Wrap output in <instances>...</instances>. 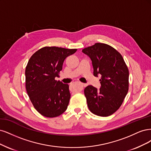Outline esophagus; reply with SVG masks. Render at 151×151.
<instances>
[{"mask_svg": "<svg viewBox=\"0 0 151 151\" xmlns=\"http://www.w3.org/2000/svg\"><path fill=\"white\" fill-rule=\"evenodd\" d=\"M80 85H81L83 87H86V86H87V85H86V84H85V83H80Z\"/></svg>", "mask_w": 151, "mask_h": 151, "instance_id": "esophagus-1", "label": "esophagus"}]
</instances>
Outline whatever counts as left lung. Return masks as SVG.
<instances>
[{
  "instance_id": "obj_1",
  "label": "left lung",
  "mask_w": 151,
  "mask_h": 151,
  "mask_svg": "<svg viewBox=\"0 0 151 151\" xmlns=\"http://www.w3.org/2000/svg\"><path fill=\"white\" fill-rule=\"evenodd\" d=\"M82 51L90 58L93 75L101 76L100 90L91 85L84 90L87 105L95 115H111L120 108L129 91L128 67L120 53L106 44L96 42Z\"/></svg>"
}]
</instances>
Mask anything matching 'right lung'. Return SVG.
I'll use <instances>...</instances> for the list:
<instances>
[{
	"mask_svg": "<svg viewBox=\"0 0 151 151\" xmlns=\"http://www.w3.org/2000/svg\"><path fill=\"white\" fill-rule=\"evenodd\" d=\"M77 49L45 46L35 52L26 68V88L35 109L53 118L66 111L70 99L69 85L56 80L66 58Z\"/></svg>",
	"mask_w": 151,
	"mask_h": 151,
	"instance_id": "obj_1",
	"label": "right lung"
}]
</instances>
